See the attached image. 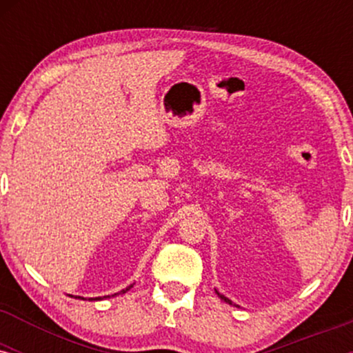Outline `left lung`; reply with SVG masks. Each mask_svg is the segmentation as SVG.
<instances>
[{
  "label": "left lung",
  "mask_w": 353,
  "mask_h": 353,
  "mask_svg": "<svg viewBox=\"0 0 353 353\" xmlns=\"http://www.w3.org/2000/svg\"><path fill=\"white\" fill-rule=\"evenodd\" d=\"M217 295H219V297H221V299H224V301H225V302H229V303H230V301H229V299H225V297H224V295H221V294H219V292H217Z\"/></svg>",
  "instance_id": "1"
}]
</instances>
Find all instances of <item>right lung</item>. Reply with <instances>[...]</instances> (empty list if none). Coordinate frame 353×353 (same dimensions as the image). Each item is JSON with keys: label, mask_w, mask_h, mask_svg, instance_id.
Instances as JSON below:
<instances>
[{"label": "right lung", "mask_w": 353, "mask_h": 353, "mask_svg": "<svg viewBox=\"0 0 353 353\" xmlns=\"http://www.w3.org/2000/svg\"><path fill=\"white\" fill-rule=\"evenodd\" d=\"M131 287H132V285H129V287H128V289L121 290V292H123V294H124V292H128V290H129V289H131ZM121 292H119V294H121ZM114 295H117V294H114ZM108 297H109V295H108ZM78 299H81V297H78ZM98 299H99V297H96V299H91V301H98Z\"/></svg>", "instance_id": "obj_1"}]
</instances>
